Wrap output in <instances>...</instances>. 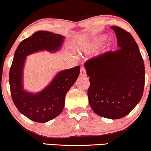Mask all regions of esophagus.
Returning a JSON list of instances; mask_svg holds the SVG:
<instances>
[{"instance_id": "obj_1", "label": "esophagus", "mask_w": 151, "mask_h": 151, "mask_svg": "<svg viewBox=\"0 0 151 151\" xmlns=\"http://www.w3.org/2000/svg\"><path fill=\"white\" fill-rule=\"evenodd\" d=\"M80 75L81 76H83V77L86 76V69H85V67H82L81 68H80Z\"/></svg>"}]
</instances>
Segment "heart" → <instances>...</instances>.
Here are the masks:
<instances>
[{"label":"heart","mask_w":151,"mask_h":151,"mask_svg":"<svg viewBox=\"0 0 151 151\" xmlns=\"http://www.w3.org/2000/svg\"><path fill=\"white\" fill-rule=\"evenodd\" d=\"M106 39V37L105 36H100L99 37H97V38H94L93 40L90 42V44L88 45V49H89V50H93V49H96L97 47L100 46Z\"/></svg>","instance_id":"b5f03b06"}]
</instances>
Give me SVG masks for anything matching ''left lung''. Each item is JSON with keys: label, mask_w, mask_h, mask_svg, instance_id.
I'll use <instances>...</instances> for the list:
<instances>
[{"label": "left lung", "mask_w": 151, "mask_h": 151, "mask_svg": "<svg viewBox=\"0 0 151 151\" xmlns=\"http://www.w3.org/2000/svg\"><path fill=\"white\" fill-rule=\"evenodd\" d=\"M116 35L115 51H108L84 63L89 76L88 98L97 115L116 119L129 114L141 100L145 68L137 42L129 32L111 27Z\"/></svg>", "instance_id": "8db88e82"}]
</instances>
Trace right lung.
Instances as JSON below:
<instances>
[{"mask_svg": "<svg viewBox=\"0 0 151 151\" xmlns=\"http://www.w3.org/2000/svg\"><path fill=\"white\" fill-rule=\"evenodd\" d=\"M64 37L60 34L38 31L20 43L14 53L9 70V86L12 100L22 114L31 120L45 123L63 111L66 94L80 74V66L62 71L42 91L32 94L22 88V68L25 57L40 50L56 51Z\"/></svg>", "mask_w": 151, "mask_h": 151, "instance_id": "obj_1", "label": "right lung"}]
</instances>
